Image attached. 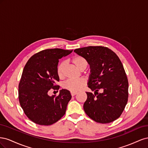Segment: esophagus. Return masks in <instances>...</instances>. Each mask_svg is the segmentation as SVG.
<instances>
[{
	"instance_id": "esophagus-1",
	"label": "esophagus",
	"mask_w": 148,
	"mask_h": 148,
	"mask_svg": "<svg viewBox=\"0 0 148 148\" xmlns=\"http://www.w3.org/2000/svg\"><path fill=\"white\" fill-rule=\"evenodd\" d=\"M77 92H71V95L72 96H75L76 95H77Z\"/></svg>"
}]
</instances>
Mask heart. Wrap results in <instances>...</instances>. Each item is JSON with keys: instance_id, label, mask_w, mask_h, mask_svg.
I'll return each instance as SVG.
<instances>
[{"instance_id": "obj_1", "label": "heart", "mask_w": 148, "mask_h": 148, "mask_svg": "<svg viewBox=\"0 0 148 148\" xmlns=\"http://www.w3.org/2000/svg\"><path fill=\"white\" fill-rule=\"evenodd\" d=\"M73 64L80 70L83 71L86 69L88 65L87 60L82 56H77L74 57L71 60ZM65 69V62H62L59 64L57 69V73L60 78L64 77ZM85 85V81L83 79H68L63 84V88L71 92H77L82 89Z\"/></svg>"}]
</instances>
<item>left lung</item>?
I'll return each instance as SVG.
<instances>
[{
	"instance_id": "1",
	"label": "left lung",
	"mask_w": 148,
	"mask_h": 148,
	"mask_svg": "<svg viewBox=\"0 0 148 148\" xmlns=\"http://www.w3.org/2000/svg\"><path fill=\"white\" fill-rule=\"evenodd\" d=\"M74 52L87 60L91 69L88 85L95 95L86 92L85 113L97 123L114 122L122 114L128 97V82L122 62L106 47L88 46ZM99 90L102 93L98 92Z\"/></svg>"
}]
</instances>
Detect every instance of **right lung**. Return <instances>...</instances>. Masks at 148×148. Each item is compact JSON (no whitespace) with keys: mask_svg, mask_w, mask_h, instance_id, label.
I'll return each instance as SVG.
<instances>
[{"mask_svg":"<svg viewBox=\"0 0 148 148\" xmlns=\"http://www.w3.org/2000/svg\"><path fill=\"white\" fill-rule=\"evenodd\" d=\"M72 51L46 49L33 55L26 64L18 85V98L25 115L34 123L51 125L65 115L71 98L70 91L62 89L57 96H49L48 92L51 89L59 90V60Z\"/></svg>","mask_w":148,"mask_h":148,"instance_id":"add662e5","label":"right lung"}]
</instances>
